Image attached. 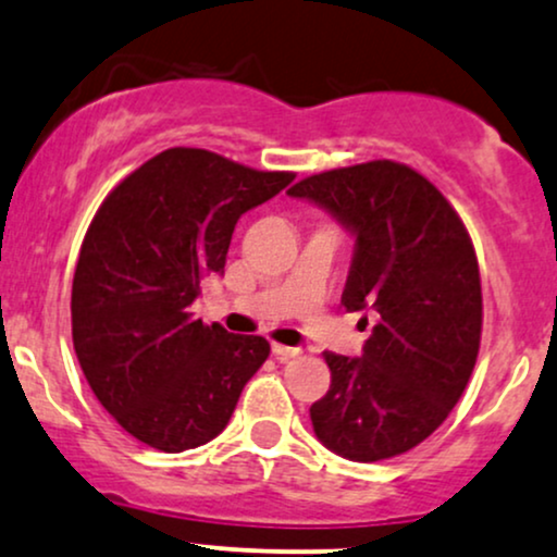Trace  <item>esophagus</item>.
<instances>
[{"mask_svg": "<svg viewBox=\"0 0 557 557\" xmlns=\"http://www.w3.org/2000/svg\"><path fill=\"white\" fill-rule=\"evenodd\" d=\"M272 352H274V358H277V360H290V358H298L300 347H287V345L274 343L272 345Z\"/></svg>", "mask_w": 557, "mask_h": 557, "instance_id": "34e87169", "label": "esophagus"}]
</instances>
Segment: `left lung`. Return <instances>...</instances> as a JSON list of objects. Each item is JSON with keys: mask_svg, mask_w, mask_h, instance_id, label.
<instances>
[{"mask_svg": "<svg viewBox=\"0 0 557 557\" xmlns=\"http://www.w3.org/2000/svg\"><path fill=\"white\" fill-rule=\"evenodd\" d=\"M287 194L352 233L343 306L379 313L363 358L324 352L332 384L311 405L313 433L352 461L399 457L444 423L478 363L482 287L470 233L423 173L394 160L313 173Z\"/></svg>", "mask_w": 557, "mask_h": 557, "instance_id": "obj_1", "label": "left lung"}]
</instances>
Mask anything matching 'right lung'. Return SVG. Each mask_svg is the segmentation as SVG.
Here are the masks:
<instances>
[{
	"instance_id": "1",
	"label": "right lung",
	"mask_w": 557,
	"mask_h": 557,
	"mask_svg": "<svg viewBox=\"0 0 557 557\" xmlns=\"http://www.w3.org/2000/svg\"><path fill=\"white\" fill-rule=\"evenodd\" d=\"M293 178L171 147L98 207L72 280V343L92 394L143 444L178 454L212 441L270 358L264 337L207 326L191 304L223 272L240 214Z\"/></svg>"
}]
</instances>
